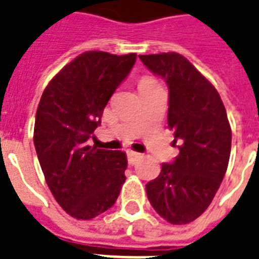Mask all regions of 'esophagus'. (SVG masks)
<instances>
[{"label":"esophagus","mask_w":259,"mask_h":259,"mask_svg":"<svg viewBox=\"0 0 259 259\" xmlns=\"http://www.w3.org/2000/svg\"><path fill=\"white\" fill-rule=\"evenodd\" d=\"M127 158H128V163H130V165H135L136 162L139 161L140 158H142V155H140L139 152H135V151H132V150H130V151H127Z\"/></svg>","instance_id":"obj_1"}]
</instances>
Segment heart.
Instances as JSON below:
<instances>
[{"instance_id":"heart-1","label":"heart","mask_w":259,"mask_h":259,"mask_svg":"<svg viewBox=\"0 0 259 259\" xmlns=\"http://www.w3.org/2000/svg\"><path fill=\"white\" fill-rule=\"evenodd\" d=\"M152 82H155V81H154L151 77H142L139 79V86L148 85V83H152Z\"/></svg>"}]
</instances>
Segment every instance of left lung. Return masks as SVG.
Here are the masks:
<instances>
[{
	"mask_svg": "<svg viewBox=\"0 0 259 259\" xmlns=\"http://www.w3.org/2000/svg\"><path fill=\"white\" fill-rule=\"evenodd\" d=\"M169 86L167 124L180 142L173 163L146 185L148 201L166 222L188 224L209 206L227 171L231 127L218 90L177 53L139 55Z\"/></svg>",
	"mask_w": 259,
	"mask_h": 259,
	"instance_id": "left-lung-1",
	"label": "left lung"
}]
</instances>
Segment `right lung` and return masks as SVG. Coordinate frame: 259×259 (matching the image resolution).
Returning <instances> with one entry per match:
<instances>
[{
    "label": "right lung",
    "instance_id": "right-lung-1",
    "mask_svg": "<svg viewBox=\"0 0 259 259\" xmlns=\"http://www.w3.org/2000/svg\"><path fill=\"white\" fill-rule=\"evenodd\" d=\"M136 54L86 51L50 81L36 111L33 143L44 178L70 216L89 220L109 209L125 181L123 151L89 146L104 108Z\"/></svg>",
    "mask_w": 259,
    "mask_h": 259
}]
</instances>
